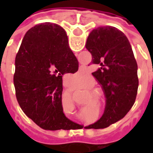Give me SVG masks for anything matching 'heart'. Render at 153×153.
Here are the masks:
<instances>
[{
    "label": "heart",
    "instance_id": "b5f03b06",
    "mask_svg": "<svg viewBox=\"0 0 153 153\" xmlns=\"http://www.w3.org/2000/svg\"><path fill=\"white\" fill-rule=\"evenodd\" d=\"M93 85V79L92 78H88V79H86L84 81V83H83V87L85 88H89L91 87Z\"/></svg>",
    "mask_w": 153,
    "mask_h": 153
}]
</instances>
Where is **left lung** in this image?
<instances>
[{"instance_id":"1","label":"left lung","mask_w":153,"mask_h":153,"mask_svg":"<svg viewBox=\"0 0 153 153\" xmlns=\"http://www.w3.org/2000/svg\"><path fill=\"white\" fill-rule=\"evenodd\" d=\"M86 48L91 64L101 68L92 73L106 97L104 114L92 128L108 127L121 120L134 104L138 88V65L127 37L115 27L103 26L90 33Z\"/></svg>"}]
</instances>
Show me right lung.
<instances>
[{"label": "right lung", "instance_id": "1", "mask_svg": "<svg viewBox=\"0 0 153 153\" xmlns=\"http://www.w3.org/2000/svg\"><path fill=\"white\" fill-rule=\"evenodd\" d=\"M15 64V94L25 115L46 130L75 128L64 114L62 76L75 73L79 62L64 28L49 22L30 28Z\"/></svg>", "mask_w": 153, "mask_h": 153}]
</instances>
